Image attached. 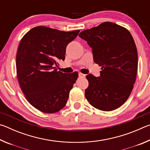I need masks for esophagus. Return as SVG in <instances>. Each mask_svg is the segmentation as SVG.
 Instances as JSON below:
<instances>
[{
    "label": "esophagus",
    "mask_w": 150,
    "mask_h": 150,
    "mask_svg": "<svg viewBox=\"0 0 150 150\" xmlns=\"http://www.w3.org/2000/svg\"><path fill=\"white\" fill-rule=\"evenodd\" d=\"M79 77H81V78H83V77H85V75L83 74L82 73H79Z\"/></svg>",
    "instance_id": "obj_1"
}]
</instances>
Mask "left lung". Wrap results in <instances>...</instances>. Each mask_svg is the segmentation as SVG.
Returning <instances> with one entry per match:
<instances>
[{"label":"left lung","mask_w":150,"mask_h":150,"mask_svg":"<svg viewBox=\"0 0 150 150\" xmlns=\"http://www.w3.org/2000/svg\"><path fill=\"white\" fill-rule=\"evenodd\" d=\"M92 47L94 62L101 67L100 77L86 76L85 95L98 110L111 111L121 106L133 89L138 71V52L130 32L105 22L79 35Z\"/></svg>","instance_id":"8db88e82"}]
</instances>
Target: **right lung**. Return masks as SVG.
Segmentation results:
<instances>
[{"instance_id":"obj_1","label":"right lung","mask_w":150,"mask_h":150,"mask_svg":"<svg viewBox=\"0 0 150 150\" xmlns=\"http://www.w3.org/2000/svg\"><path fill=\"white\" fill-rule=\"evenodd\" d=\"M80 30L60 31L36 26L22 38L16 54L18 81L25 97L40 111L55 113L67 102L78 73L58 71L59 60H65L66 47Z\"/></svg>"}]
</instances>
